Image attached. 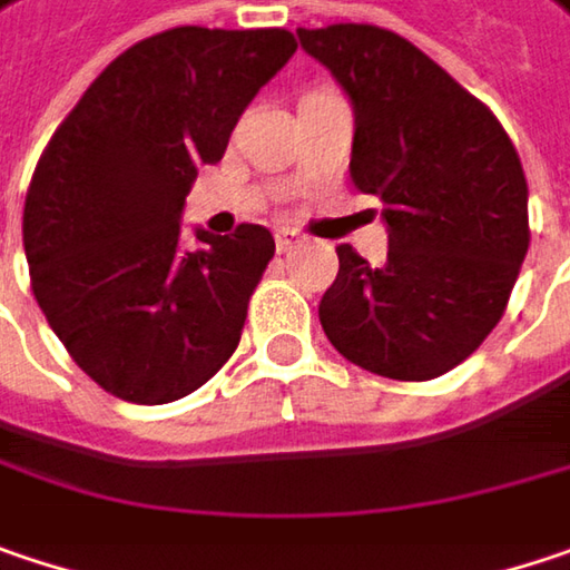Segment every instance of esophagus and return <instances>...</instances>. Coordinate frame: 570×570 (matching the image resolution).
<instances>
[{"label": "esophagus", "instance_id": "obj_1", "mask_svg": "<svg viewBox=\"0 0 570 570\" xmlns=\"http://www.w3.org/2000/svg\"><path fill=\"white\" fill-rule=\"evenodd\" d=\"M275 246H278V253H292V249L302 246V236L292 233V229H278V233H275Z\"/></svg>", "mask_w": 570, "mask_h": 570}]
</instances>
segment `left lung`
Listing matches in <instances>:
<instances>
[{"instance_id":"8db88e82","label":"left lung","mask_w":570,"mask_h":570,"mask_svg":"<svg viewBox=\"0 0 570 570\" xmlns=\"http://www.w3.org/2000/svg\"><path fill=\"white\" fill-rule=\"evenodd\" d=\"M353 102L350 178L383 200L389 253L350 243L321 327L350 363L425 383L500 324L529 253V184L500 119L402 35L376 24L298 28Z\"/></svg>"}]
</instances>
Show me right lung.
I'll list each match as a JSON object with an SVG mask.
<instances>
[{
	"mask_svg": "<svg viewBox=\"0 0 570 570\" xmlns=\"http://www.w3.org/2000/svg\"><path fill=\"white\" fill-rule=\"evenodd\" d=\"M295 48L285 28H168L109 63L45 145L21 217L31 292L116 399H184L239 344L275 239L239 224L184 249V197Z\"/></svg>",
	"mask_w": 570,
	"mask_h": 570,
	"instance_id": "1",
	"label": "right lung"
}]
</instances>
